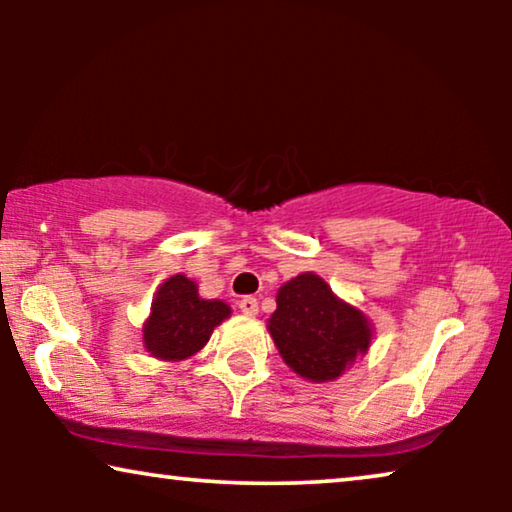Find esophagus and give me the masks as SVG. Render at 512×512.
I'll use <instances>...</instances> for the list:
<instances>
[{"instance_id":"34e87169","label":"esophagus","mask_w":512,"mask_h":512,"mask_svg":"<svg viewBox=\"0 0 512 512\" xmlns=\"http://www.w3.org/2000/svg\"><path fill=\"white\" fill-rule=\"evenodd\" d=\"M237 305H240V312L242 314H249V317H254V314H258V300L256 298L244 296Z\"/></svg>"}]
</instances>
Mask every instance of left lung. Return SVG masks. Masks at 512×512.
<instances>
[{"mask_svg": "<svg viewBox=\"0 0 512 512\" xmlns=\"http://www.w3.org/2000/svg\"><path fill=\"white\" fill-rule=\"evenodd\" d=\"M268 331L286 366L310 382H333L368 354L373 324L314 272L279 286Z\"/></svg>", "mask_w": 512, "mask_h": 512, "instance_id": "obj_1", "label": "left lung"}]
</instances>
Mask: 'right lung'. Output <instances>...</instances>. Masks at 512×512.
<instances>
[{"label": "right lung", "mask_w": 512, "mask_h": 512, "mask_svg": "<svg viewBox=\"0 0 512 512\" xmlns=\"http://www.w3.org/2000/svg\"><path fill=\"white\" fill-rule=\"evenodd\" d=\"M230 305L207 300L186 275H172L158 286L142 326L144 349L153 359L184 361L207 345L214 328L230 317Z\"/></svg>", "instance_id": "right-lung-1"}]
</instances>
